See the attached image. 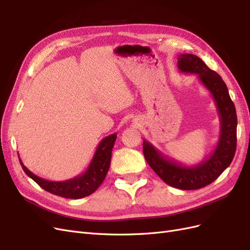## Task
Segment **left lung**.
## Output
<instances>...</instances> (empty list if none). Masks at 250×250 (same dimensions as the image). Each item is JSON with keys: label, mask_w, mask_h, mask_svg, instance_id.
I'll use <instances>...</instances> for the list:
<instances>
[{"label": "left lung", "mask_w": 250, "mask_h": 250, "mask_svg": "<svg viewBox=\"0 0 250 250\" xmlns=\"http://www.w3.org/2000/svg\"><path fill=\"white\" fill-rule=\"evenodd\" d=\"M177 66L181 73L196 74L216 103L220 117V134L213 152L197 165L186 166L166 156L148 141H143L147 163L166 184L180 190H197L213 183L230 165L237 147V113L228 86L222 78L193 54H180Z\"/></svg>", "instance_id": "left-lung-1"}]
</instances>
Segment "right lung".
Listing matches in <instances>:
<instances>
[{"label":"right lung","mask_w":250,"mask_h":250,"mask_svg":"<svg viewBox=\"0 0 250 250\" xmlns=\"http://www.w3.org/2000/svg\"><path fill=\"white\" fill-rule=\"evenodd\" d=\"M117 133H112L104 138L98 145L87 169L80 175L67 180L51 181L36 176L35 174L25 167L19 156L20 164L27 175L47 192L70 199L83 198L93 194L103 183L109 169L111 151L113 145H115Z\"/></svg>","instance_id":"1"}]
</instances>
